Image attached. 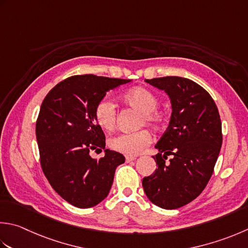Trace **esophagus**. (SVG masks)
Listing matches in <instances>:
<instances>
[{
  "label": "esophagus",
  "mask_w": 248,
  "mask_h": 248,
  "mask_svg": "<svg viewBox=\"0 0 248 248\" xmlns=\"http://www.w3.org/2000/svg\"><path fill=\"white\" fill-rule=\"evenodd\" d=\"M135 159H137V157H135V156H125V161H127V162L134 161Z\"/></svg>",
  "instance_id": "obj_1"
}]
</instances>
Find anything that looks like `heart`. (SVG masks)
<instances>
[{
	"label": "heart",
	"instance_id": "b5f03b06",
	"mask_svg": "<svg viewBox=\"0 0 248 248\" xmlns=\"http://www.w3.org/2000/svg\"><path fill=\"white\" fill-rule=\"evenodd\" d=\"M123 101L131 108L142 113L139 124H148L157 128L163 123L164 115L157 110L159 106L158 96L146 88L137 87L123 94ZM94 119L102 129L111 130L116 123L115 104L108 99H102L94 108ZM152 142V137L147 130H138L134 132L119 133L109 139V147L121 154L134 156L139 155Z\"/></svg>",
	"mask_w": 248,
	"mask_h": 248
}]
</instances>
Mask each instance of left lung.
<instances>
[{"label": "left lung", "mask_w": 248, "mask_h": 248, "mask_svg": "<svg viewBox=\"0 0 248 248\" xmlns=\"http://www.w3.org/2000/svg\"><path fill=\"white\" fill-rule=\"evenodd\" d=\"M146 82L169 95L172 114L155 146L158 168L143 178V188L155 205L175 210L195 200L210 181L222 144L220 116L210 93L191 79L167 76Z\"/></svg>", "instance_id": "obj_1"}]
</instances>
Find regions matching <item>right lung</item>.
I'll use <instances>...</instances> for the list:
<instances>
[{"label": "right lung", "mask_w": 248, "mask_h": 248, "mask_svg": "<svg viewBox=\"0 0 248 248\" xmlns=\"http://www.w3.org/2000/svg\"><path fill=\"white\" fill-rule=\"evenodd\" d=\"M130 79L76 75L59 82L44 99L36 121L41 166L51 187L72 205L88 208L108 197L115 171L125 159L106 149L105 157H90L105 149V135L94 119V108L106 92Z\"/></svg>", "instance_id": "1"}]
</instances>
